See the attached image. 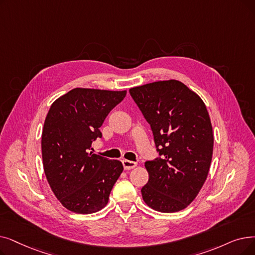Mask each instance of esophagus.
I'll return each mask as SVG.
<instances>
[{
    "mask_svg": "<svg viewBox=\"0 0 255 255\" xmlns=\"http://www.w3.org/2000/svg\"><path fill=\"white\" fill-rule=\"evenodd\" d=\"M122 162H123V167H124L125 170H131V169H133V168L136 167V162H134V161L124 159Z\"/></svg>",
    "mask_w": 255,
    "mask_h": 255,
    "instance_id": "1",
    "label": "esophagus"
}]
</instances>
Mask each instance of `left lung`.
I'll list each match as a JSON object with an SVG mask.
<instances>
[{
    "mask_svg": "<svg viewBox=\"0 0 255 255\" xmlns=\"http://www.w3.org/2000/svg\"><path fill=\"white\" fill-rule=\"evenodd\" d=\"M129 93L151 126L159 156L145 162V203L160 213L191 204L212 162L213 127L202 99L178 80L132 87Z\"/></svg>",
    "mask_w": 255,
    "mask_h": 255,
    "instance_id": "8db88e82",
    "label": "left lung"
}]
</instances>
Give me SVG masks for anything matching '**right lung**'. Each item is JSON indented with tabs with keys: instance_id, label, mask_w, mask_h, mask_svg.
Here are the masks:
<instances>
[{
	"instance_id": "right-lung-1",
	"label": "right lung",
	"mask_w": 255,
	"mask_h": 255,
	"mask_svg": "<svg viewBox=\"0 0 255 255\" xmlns=\"http://www.w3.org/2000/svg\"><path fill=\"white\" fill-rule=\"evenodd\" d=\"M127 92L77 87L51 105L43 124V170L54 195L76 214H93L106 206L123 164L88 153L102 137L100 128Z\"/></svg>"
}]
</instances>
